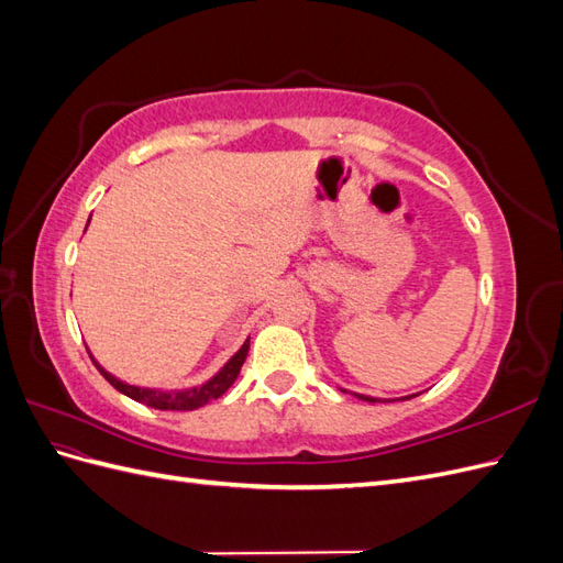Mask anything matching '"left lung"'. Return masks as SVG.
I'll return each mask as SVG.
<instances>
[{
	"label": "left lung",
	"instance_id": "obj_1",
	"mask_svg": "<svg viewBox=\"0 0 563 563\" xmlns=\"http://www.w3.org/2000/svg\"><path fill=\"white\" fill-rule=\"evenodd\" d=\"M340 391H347V389H340ZM350 395H354L356 399H362V401H368V404H376V401H395V399H378V397H368V395H356V391H350ZM411 397H416V395H411ZM401 399H408V397H401Z\"/></svg>",
	"mask_w": 563,
	"mask_h": 563
}]
</instances>
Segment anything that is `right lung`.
Listing matches in <instances>:
<instances>
[{
	"instance_id": "add662e5",
	"label": "right lung",
	"mask_w": 563,
	"mask_h": 563,
	"mask_svg": "<svg viewBox=\"0 0 563 563\" xmlns=\"http://www.w3.org/2000/svg\"><path fill=\"white\" fill-rule=\"evenodd\" d=\"M84 232H87V230H84ZM249 345H251V338L244 340V345L230 356L228 364L220 368L213 378H209L207 383H201L197 387H185V389L141 387V385H131L126 380H119L117 376H112V373H108L103 366H100L93 360L91 352L89 354H91L93 364L98 366L100 376H103L114 389L122 391V395H126L129 399L139 401V404H145L150 408H159V411H195V408H199L203 404H209L211 399H218V397L225 395V391L230 389V385L236 380V376H240L242 364H244L246 354H249Z\"/></svg>"
}]
</instances>
